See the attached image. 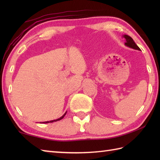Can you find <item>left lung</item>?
<instances>
[{
    "label": "left lung",
    "mask_w": 160,
    "mask_h": 160,
    "mask_svg": "<svg viewBox=\"0 0 160 160\" xmlns=\"http://www.w3.org/2000/svg\"><path fill=\"white\" fill-rule=\"evenodd\" d=\"M122 37L125 39L126 42L124 43V45L128 47H130V48H132L133 49H136V50H139L140 51V49L139 48V47L135 44V42L133 41V40H132V38H131V36H129L128 35H123L122 36Z\"/></svg>",
    "instance_id": "8db88e82"
}]
</instances>
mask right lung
I'll use <instances>...</instances> for the list:
<instances>
[{"label":"right lung","instance_id":"obj_1","mask_svg":"<svg viewBox=\"0 0 160 160\" xmlns=\"http://www.w3.org/2000/svg\"><path fill=\"white\" fill-rule=\"evenodd\" d=\"M66 113H67V111L65 112V113H64V114L62 115V116H61L60 118L56 119V120H51V121H47V122H42V123H45V124H46V123H50V122H51V123H52V122H53L59 121V120H62V119L64 117V115H66Z\"/></svg>","mask_w":160,"mask_h":160}]
</instances>
